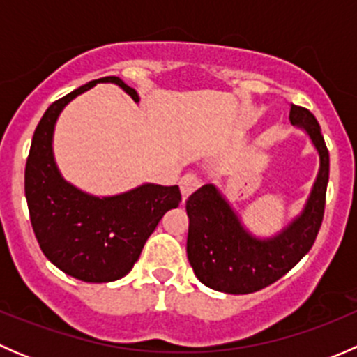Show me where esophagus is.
<instances>
[{"label":"esophagus","instance_id":"1","mask_svg":"<svg viewBox=\"0 0 357 357\" xmlns=\"http://www.w3.org/2000/svg\"><path fill=\"white\" fill-rule=\"evenodd\" d=\"M179 186H181L183 200H186L190 195H192L193 192H195L197 188H199V186H200V179L197 178L195 174H192V172H188V174H185L181 178V181H179Z\"/></svg>","mask_w":357,"mask_h":357}]
</instances>
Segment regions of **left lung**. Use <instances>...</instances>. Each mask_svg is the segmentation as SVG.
<instances>
[{
    "label": "left lung",
    "instance_id": "1",
    "mask_svg": "<svg viewBox=\"0 0 357 357\" xmlns=\"http://www.w3.org/2000/svg\"><path fill=\"white\" fill-rule=\"evenodd\" d=\"M291 126L302 129L319 157L318 176L301 214L276 235L255 236L221 190L204 185L186 200V254L193 273L205 287L225 294H252L290 271L314 243L325 212L330 155L321 128L307 109L290 105Z\"/></svg>",
    "mask_w": 357,
    "mask_h": 357
}]
</instances>
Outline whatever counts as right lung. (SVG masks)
<instances>
[{
    "mask_svg": "<svg viewBox=\"0 0 357 357\" xmlns=\"http://www.w3.org/2000/svg\"><path fill=\"white\" fill-rule=\"evenodd\" d=\"M98 82L117 84L139 102L136 89L115 75L74 89L45 112L25 164V199L43 254L66 275L88 283L128 275L162 215L181 202L178 185L145 183L119 195L95 197L63 179L53 155L55 124L75 96Z\"/></svg>",
    "mask_w": 357,
    "mask_h": 357,
    "instance_id": "right-lung-1",
    "label": "right lung"
}]
</instances>
